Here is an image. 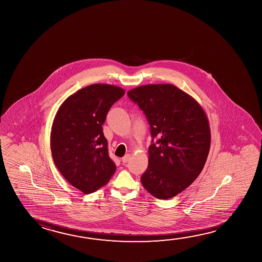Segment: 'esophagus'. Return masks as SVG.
I'll return each instance as SVG.
<instances>
[{"instance_id": "obj_1", "label": "esophagus", "mask_w": 262, "mask_h": 262, "mask_svg": "<svg viewBox=\"0 0 262 262\" xmlns=\"http://www.w3.org/2000/svg\"><path fill=\"white\" fill-rule=\"evenodd\" d=\"M129 159H130V155H126V156H123V157L121 158V162H122L123 164H126V163L129 162Z\"/></svg>"}]
</instances>
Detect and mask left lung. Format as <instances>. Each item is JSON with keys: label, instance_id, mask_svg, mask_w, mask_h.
Returning <instances> with one entry per match:
<instances>
[{"label": "left lung", "instance_id": "left-lung-1", "mask_svg": "<svg viewBox=\"0 0 262 262\" xmlns=\"http://www.w3.org/2000/svg\"><path fill=\"white\" fill-rule=\"evenodd\" d=\"M128 96L146 116L152 137L142 186L157 199L174 197L191 185L206 163L211 146L206 114L192 97L169 83L138 86Z\"/></svg>", "mask_w": 262, "mask_h": 262}]
</instances>
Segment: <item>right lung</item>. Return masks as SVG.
I'll return each mask as SVG.
<instances>
[{
	"instance_id": "right-lung-1",
	"label": "right lung",
	"mask_w": 262,
	"mask_h": 262,
	"mask_svg": "<svg viewBox=\"0 0 262 262\" xmlns=\"http://www.w3.org/2000/svg\"><path fill=\"white\" fill-rule=\"evenodd\" d=\"M124 89L95 83L65 99L51 128L52 158L60 174L84 194L97 191L115 173L102 125Z\"/></svg>"
}]
</instances>
